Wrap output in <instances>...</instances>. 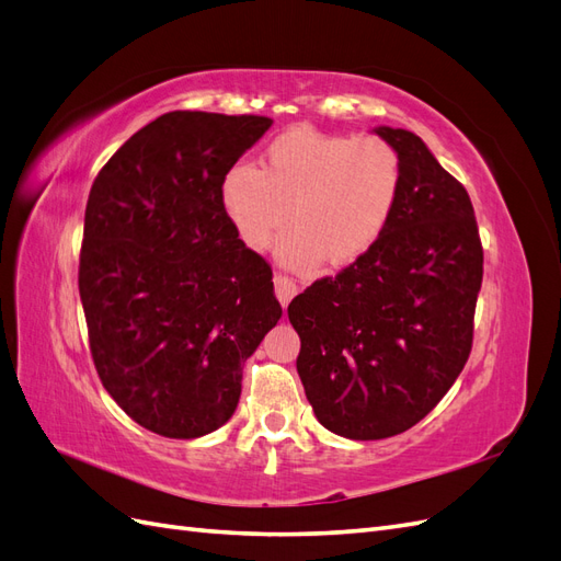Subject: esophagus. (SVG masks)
Instances as JSON below:
<instances>
[{
    "label": "esophagus",
    "mask_w": 561,
    "mask_h": 561,
    "mask_svg": "<svg viewBox=\"0 0 561 561\" xmlns=\"http://www.w3.org/2000/svg\"><path fill=\"white\" fill-rule=\"evenodd\" d=\"M274 287H276V297H278V301L283 304V307H287V304H290V299L297 295V285L290 278H285V276H276L274 278Z\"/></svg>",
    "instance_id": "obj_1"
}]
</instances>
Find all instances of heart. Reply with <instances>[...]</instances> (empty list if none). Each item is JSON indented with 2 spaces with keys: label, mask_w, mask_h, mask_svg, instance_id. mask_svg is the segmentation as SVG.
Listing matches in <instances>:
<instances>
[{
  "label": "heart",
  "mask_w": 561,
  "mask_h": 561,
  "mask_svg": "<svg viewBox=\"0 0 561 561\" xmlns=\"http://www.w3.org/2000/svg\"><path fill=\"white\" fill-rule=\"evenodd\" d=\"M402 190V161L379 135H339L297 126L262 154V171L229 165L219 180V206L241 243L264 250L287 225L278 257L309 268L360 260L383 236Z\"/></svg>",
  "instance_id": "heart-1"
}]
</instances>
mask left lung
Instances as JSON below:
<instances>
[{
    "label": "left lung",
    "mask_w": 561,
    "mask_h": 561,
    "mask_svg": "<svg viewBox=\"0 0 561 561\" xmlns=\"http://www.w3.org/2000/svg\"><path fill=\"white\" fill-rule=\"evenodd\" d=\"M402 161V190L377 245L297 295V371L316 419L348 439L412 428L470 355L482 243L463 184L419 135L379 126Z\"/></svg>",
    "instance_id": "obj_1"
}]
</instances>
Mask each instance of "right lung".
Segmentation results:
<instances>
[{
    "instance_id": "right-lung-1",
    "label": "right lung",
    "mask_w": 561,
    "mask_h": 561,
    "mask_svg": "<svg viewBox=\"0 0 561 561\" xmlns=\"http://www.w3.org/2000/svg\"><path fill=\"white\" fill-rule=\"evenodd\" d=\"M268 116L168 112L116 149L83 217L79 295L114 402L175 439L231 419L243 365L283 316L271 266L241 243L219 180Z\"/></svg>"
}]
</instances>
